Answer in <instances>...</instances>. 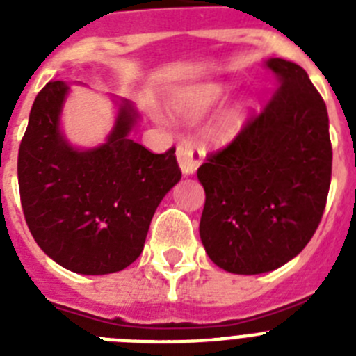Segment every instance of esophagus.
Returning <instances> with one entry per match:
<instances>
[{
	"mask_svg": "<svg viewBox=\"0 0 356 356\" xmlns=\"http://www.w3.org/2000/svg\"><path fill=\"white\" fill-rule=\"evenodd\" d=\"M176 159H178L180 169L185 176L194 175L201 162V151L196 149L191 143L184 140V143H180L178 147H176Z\"/></svg>",
	"mask_w": 356,
	"mask_h": 356,
	"instance_id": "obj_1",
	"label": "esophagus"
}]
</instances>
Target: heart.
Wrapping results in <instances>:
<instances>
[{
    "mask_svg": "<svg viewBox=\"0 0 356 356\" xmlns=\"http://www.w3.org/2000/svg\"><path fill=\"white\" fill-rule=\"evenodd\" d=\"M226 85L209 81V83H200L194 87H188L178 97V114L185 119H201L205 118L209 112H212L226 96ZM244 110L246 105L244 102H237L229 106L222 114L221 121L217 124V135L221 139H229L238 131L244 119Z\"/></svg>",
    "mask_w": 356,
    "mask_h": 356,
    "instance_id": "b5f03b06",
    "label": "heart"
}]
</instances>
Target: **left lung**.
I'll return each instance as SVG.
<instances>
[{
    "label": "left lung",
    "mask_w": 356,
    "mask_h": 356,
    "mask_svg": "<svg viewBox=\"0 0 356 356\" xmlns=\"http://www.w3.org/2000/svg\"><path fill=\"white\" fill-rule=\"evenodd\" d=\"M276 90L262 114L197 169L205 188L200 237L234 275L275 271L316 234L332 180L328 112L307 71L269 58Z\"/></svg>",
    "instance_id": "8db88e82"
}]
</instances>
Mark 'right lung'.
I'll return each instance as SVG.
<instances>
[{"label":"right lung","instance_id":"right-lung-1","mask_svg":"<svg viewBox=\"0 0 356 356\" xmlns=\"http://www.w3.org/2000/svg\"><path fill=\"white\" fill-rule=\"evenodd\" d=\"M69 83L51 80L30 110L21 140V205L40 250L78 275H110L139 259L149 222L181 178L175 147L155 155L130 134L140 114L112 97L118 115L106 140L76 147L60 128Z\"/></svg>","mask_w":356,"mask_h":356}]
</instances>
